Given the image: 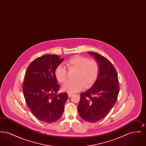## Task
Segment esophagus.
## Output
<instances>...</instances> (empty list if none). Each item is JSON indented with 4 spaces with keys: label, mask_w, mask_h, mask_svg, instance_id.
<instances>
[{
    "label": "esophagus",
    "mask_w": 146,
    "mask_h": 146,
    "mask_svg": "<svg viewBox=\"0 0 146 146\" xmlns=\"http://www.w3.org/2000/svg\"><path fill=\"white\" fill-rule=\"evenodd\" d=\"M72 95H73L72 94H70V93H68V97H72Z\"/></svg>",
    "instance_id": "esophagus-1"
}]
</instances>
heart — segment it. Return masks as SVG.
<instances>
[{"label":"heart","instance_id":"heart-1","mask_svg":"<svg viewBox=\"0 0 146 146\" xmlns=\"http://www.w3.org/2000/svg\"><path fill=\"white\" fill-rule=\"evenodd\" d=\"M70 72L76 71L74 81H70L62 86V90L68 93H74L83 89L84 87L90 88L98 79L100 66L97 61L82 56H75L66 62ZM55 76L60 83L64 84L67 80L68 72L62 66L57 67Z\"/></svg>","mask_w":146,"mask_h":146}]
</instances>
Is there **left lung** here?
Listing matches in <instances>:
<instances>
[{"label": "left lung", "mask_w": 146, "mask_h": 146, "mask_svg": "<svg viewBox=\"0 0 146 146\" xmlns=\"http://www.w3.org/2000/svg\"><path fill=\"white\" fill-rule=\"evenodd\" d=\"M97 60L100 73L90 89L80 94L78 111L86 121L95 123L105 118L115 104L119 92L117 70L107 58L94 52H89Z\"/></svg>", "instance_id": "left-lung-1"}]
</instances>
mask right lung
Listing matches in <instances>:
<instances>
[{
	"label": "right lung",
	"mask_w": 146,
	"mask_h": 146,
	"mask_svg": "<svg viewBox=\"0 0 146 146\" xmlns=\"http://www.w3.org/2000/svg\"><path fill=\"white\" fill-rule=\"evenodd\" d=\"M63 58L58 55L46 54L37 57L27 69L22 85L26 102L32 114L40 121L51 123L61 117L65 102L66 92L58 94L55 70Z\"/></svg>",
	"instance_id": "right-lung-1"
}]
</instances>
